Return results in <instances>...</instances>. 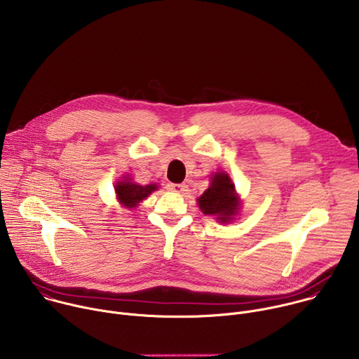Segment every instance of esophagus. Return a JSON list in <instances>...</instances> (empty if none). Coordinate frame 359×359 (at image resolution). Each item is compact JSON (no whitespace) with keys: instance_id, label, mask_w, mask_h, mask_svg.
I'll return each mask as SVG.
<instances>
[{"instance_id":"34e87169","label":"esophagus","mask_w":359,"mask_h":359,"mask_svg":"<svg viewBox=\"0 0 359 359\" xmlns=\"http://www.w3.org/2000/svg\"><path fill=\"white\" fill-rule=\"evenodd\" d=\"M169 189L172 191H175V193H184V191H187V186L183 184V183H170Z\"/></svg>"}]
</instances>
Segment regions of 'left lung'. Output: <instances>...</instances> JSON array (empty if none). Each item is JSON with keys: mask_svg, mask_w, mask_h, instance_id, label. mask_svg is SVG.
I'll use <instances>...</instances> for the list:
<instances>
[{"mask_svg": "<svg viewBox=\"0 0 359 359\" xmlns=\"http://www.w3.org/2000/svg\"><path fill=\"white\" fill-rule=\"evenodd\" d=\"M197 203L204 215L216 216L220 223H230L240 209L234 184L224 172H216L212 176L210 187L197 198Z\"/></svg>", "mask_w": 359, "mask_h": 359, "instance_id": "8db88e82", "label": "left lung"}]
</instances>
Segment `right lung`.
<instances>
[{"label":"right lung","mask_w":359,"mask_h":359,"mask_svg":"<svg viewBox=\"0 0 359 359\" xmlns=\"http://www.w3.org/2000/svg\"><path fill=\"white\" fill-rule=\"evenodd\" d=\"M159 187L156 184H146V186H140L132 182L130 177L125 176L123 180L118 182L115 186V191L118 196L119 203L122 206H125L126 209H133L137 208V204L146 198L150 193H153L155 190H158Z\"/></svg>","instance_id":"1"}]
</instances>
